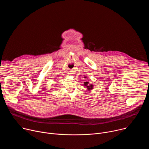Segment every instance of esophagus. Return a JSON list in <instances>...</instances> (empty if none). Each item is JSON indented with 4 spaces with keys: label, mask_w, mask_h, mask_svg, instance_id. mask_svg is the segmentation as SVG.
Wrapping results in <instances>:
<instances>
[{
    "label": "esophagus",
    "mask_w": 149,
    "mask_h": 149,
    "mask_svg": "<svg viewBox=\"0 0 149 149\" xmlns=\"http://www.w3.org/2000/svg\"><path fill=\"white\" fill-rule=\"evenodd\" d=\"M70 74H71V75H72V74H73V73H70Z\"/></svg>",
    "instance_id": "esophagus-1"
}]
</instances>
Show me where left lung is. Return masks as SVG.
Instances as JSON below:
<instances>
[{
  "instance_id": "8db88e82",
  "label": "left lung",
  "mask_w": 149,
  "mask_h": 149,
  "mask_svg": "<svg viewBox=\"0 0 149 149\" xmlns=\"http://www.w3.org/2000/svg\"><path fill=\"white\" fill-rule=\"evenodd\" d=\"M84 78L87 79V82H84V86L87 88V90H88V91H91V90L93 89L94 86H93V85L92 84H89V82L88 81L89 78H88V77H84Z\"/></svg>"
}]
</instances>
